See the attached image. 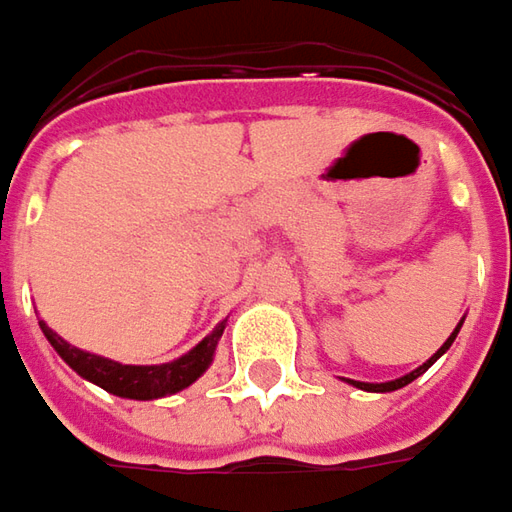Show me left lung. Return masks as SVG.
Returning <instances> with one entry per match:
<instances>
[{
    "instance_id": "8db88e82",
    "label": "left lung",
    "mask_w": 512,
    "mask_h": 512,
    "mask_svg": "<svg viewBox=\"0 0 512 512\" xmlns=\"http://www.w3.org/2000/svg\"><path fill=\"white\" fill-rule=\"evenodd\" d=\"M462 322H465V316H462V319H460V325H457V328L451 330V336H448L446 342H443V347H440V350H437V353H434V356H431L429 361H423V364H420L417 370H412V373L401 375V378H395V381H384V384H367V381H353V378H342V381H347L350 387L364 389V392H395V389L406 387V384H412L415 378H420V375L426 373V370H429L431 364H434V361H437V358L443 356V353H446L448 347L454 344V339H457V333H460V328H462Z\"/></svg>"
}]
</instances>
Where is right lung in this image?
I'll use <instances>...</instances> for the list:
<instances>
[{"label":"right lung","instance_id":"add662e5","mask_svg":"<svg viewBox=\"0 0 512 512\" xmlns=\"http://www.w3.org/2000/svg\"><path fill=\"white\" fill-rule=\"evenodd\" d=\"M38 325H41V333L47 336V342L55 347V353L64 358L81 378L92 381L117 398L154 401V398L182 392L210 370L215 347H218L224 328H227V319L218 322L210 336H204L193 350H187L184 356L173 358L168 364H120V361H111V358L97 356V353H86L81 347L69 344L44 319H38Z\"/></svg>","mask_w":512,"mask_h":512}]
</instances>
